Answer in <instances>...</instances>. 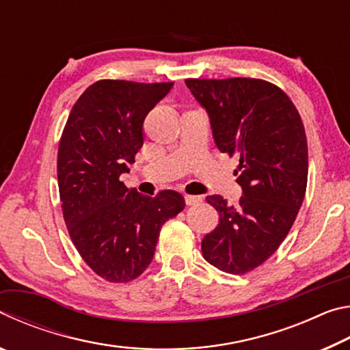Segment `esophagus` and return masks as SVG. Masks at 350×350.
I'll return each mask as SVG.
<instances>
[{"instance_id": "34e87169", "label": "esophagus", "mask_w": 350, "mask_h": 350, "mask_svg": "<svg viewBox=\"0 0 350 350\" xmlns=\"http://www.w3.org/2000/svg\"><path fill=\"white\" fill-rule=\"evenodd\" d=\"M204 200L202 196H193V194H185V204L187 205H198Z\"/></svg>"}]
</instances>
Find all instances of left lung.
<instances>
[{"instance_id":"obj_1","label":"left lung","mask_w":350,"mask_h":350,"mask_svg":"<svg viewBox=\"0 0 350 350\" xmlns=\"http://www.w3.org/2000/svg\"><path fill=\"white\" fill-rule=\"evenodd\" d=\"M185 83L208 114L219 151L239 157V205L219 194L206 198L219 224L204 236L202 254L225 273H247L278 250L304 200L309 154L303 120L287 94L269 81Z\"/></svg>"}]
</instances>
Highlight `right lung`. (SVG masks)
<instances>
[{
    "instance_id": "1",
    "label": "right lung",
    "mask_w": 350,
    "mask_h": 350,
    "mask_svg": "<svg viewBox=\"0 0 350 350\" xmlns=\"http://www.w3.org/2000/svg\"><path fill=\"white\" fill-rule=\"evenodd\" d=\"M171 88L96 81L77 100L63 129L57 174L64 222L83 260L109 282L144 273L162 225L185 208L173 189L145 196L120 177L144 145L145 117Z\"/></svg>"
}]
</instances>
